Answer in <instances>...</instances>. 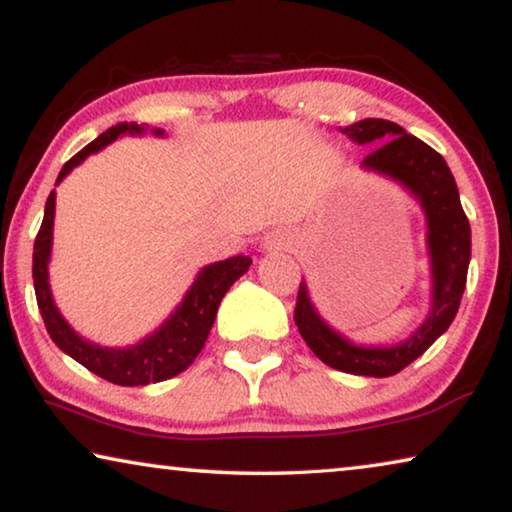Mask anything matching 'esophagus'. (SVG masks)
I'll list each match as a JSON object with an SVG mask.
<instances>
[{
	"mask_svg": "<svg viewBox=\"0 0 512 512\" xmlns=\"http://www.w3.org/2000/svg\"><path fill=\"white\" fill-rule=\"evenodd\" d=\"M279 249L281 247V242H276V240H272V242H267V249Z\"/></svg>",
	"mask_w": 512,
	"mask_h": 512,
	"instance_id": "1",
	"label": "esophagus"
}]
</instances>
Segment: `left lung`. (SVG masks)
<instances>
[{"label":"left lung","mask_w":512,"mask_h":512,"mask_svg":"<svg viewBox=\"0 0 512 512\" xmlns=\"http://www.w3.org/2000/svg\"><path fill=\"white\" fill-rule=\"evenodd\" d=\"M340 131L358 145L379 142L363 158L365 170L381 172L399 181L420 199L426 226H429L426 242H429L433 274L431 311L420 329H415L408 340L395 347H356L317 315L306 283H299L295 324L313 354L333 370L383 379V376L401 372L415 358H420L454 322L467 283L472 233L460 206L454 174L445 158L426 142L410 136L399 124L379 120V117H367Z\"/></svg>","instance_id":"left-lung-1"}]
</instances>
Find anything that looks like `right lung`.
<instances>
[{
    "instance_id": "1",
    "label": "right lung",
    "mask_w": 512,
    "mask_h": 512,
    "mask_svg": "<svg viewBox=\"0 0 512 512\" xmlns=\"http://www.w3.org/2000/svg\"><path fill=\"white\" fill-rule=\"evenodd\" d=\"M142 131H145V127H140L136 122H120L115 127L106 129L102 136L92 140L90 145L83 147L79 154H74L63 165L56 183H61L72 172V167H77L83 158L99 152L108 142L120 138L122 133ZM154 133L156 136H163L161 129H154ZM54 208L56 192L52 190L45 204L43 224H40L36 242H33V288H36V301L40 315L45 320L49 338L56 342L58 349L65 351L67 356H72L86 370L115 385H147L181 374L199 356V351L204 349V342L215 322L217 306H220L226 290L249 270L251 258L233 256L226 258V261L204 267L186 292V297L177 306V311L170 315V320L149 335V338L140 340L138 345L122 349L99 347L74 333L70 324L63 320V315L54 306L52 290H49L47 281V263L49 254H52Z\"/></svg>"
}]
</instances>
